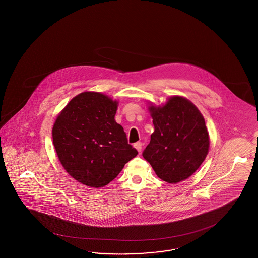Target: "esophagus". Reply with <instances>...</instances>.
Segmentation results:
<instances>
[{
  "label": "esophagus",
  "instance_id": "obj_1",
  "mask_svg": "<svg viewBox=\"0 0 258 258\" xmlns=\"http://www.w3.org/2000/svg\"><path fill=\"white\" fill-rule=\"evenodd\" d=\"M142 146H143V145H142L141 142H137V143L134 144V148L138 150V152L142 151Z\"/></svg>",
  "mask_w": 258,
  "mask_h": 258
}]
</instances>
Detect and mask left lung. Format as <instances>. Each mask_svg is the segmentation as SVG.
Masks as SVG:
<instances>
[{
	"mask_svg": "<svg viewBox=\"0 0 258 258\" xmlns=\"http://www.w3.org/2000/svg\"><path fill=\"white\" fill-rule=\"evenodd\" d=\"M154 133L143 152L157 176L168 183L186 180L209 149L205 121L192 102L172 96L163 107L150 106Z\"/></svg>",
	"mask_w": 258,
	"mask_h": 258,
	"instance_id": "left-lung-1",
	"label": "left lung"
}]
</instances>
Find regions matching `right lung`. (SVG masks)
<instances>
[{"instance_id":"right-lung-1","label":"right lung","mask_w":258,"mask_h":258,"mask_svg":"<svg viewBox=\"0 0 258 258\" xmlns=\"http://www.w3.org/2000/svg\"><path fill=\"white\" fill-rule=\"evenodd\" d=\"M117 104L100 93H81L53 126L54 147L64 169L87 186L107 185L138 154L115 122Z\"/></svg>"}]
</instances>
